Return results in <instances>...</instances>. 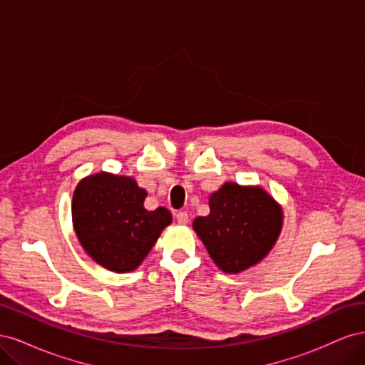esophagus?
<instances>
[{
	"instance_id": "1",
	"label": "esophagus",
	"mask_w": 365,
	"mask_h": 365,
	"mask_svg": "<svg viewBox=\"0 0 365 365\" xmlns=\"http://www.w3.org/2000/svg\"><path fill=\"white\" fill-rule=\"evenodd\" d=\"M175 217H176V220H178V224L185 225L187 222H189V215H187L185 212H178L175 215Z\"/></svg>"
}]
</instances>
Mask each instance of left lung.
I'll list each match as a JSON object with an SVG mask.
<instances>
[{
  "label": "left lung",
  "instance_id": "obj_1",
  "mask_svg": "<svg viewBox=\"0 0 365 365\" xmlns=\"http://www.w3.org/2000/svg\"><path fill=\"white\" fill-rule=\"evenodd\" d=\"M210 213L193 220L219 269L239 274L268 256L283 227V210L260 185L225 182L208 196Z\"/></svg>",
  "mask_w": 365,
  "mask_h": 365
}]
</instances>
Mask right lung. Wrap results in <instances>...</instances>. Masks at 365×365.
Segmentation results:
<instances>
[{
    "instance_id": "obj_1",
    "label": "right lung",
    "mask_w": 365,
    "mask_h": 365,
    "mask_svg": "<svg viewBox=\"0 0 365 365\" xmlns=\"http://www.w3.org/2000/svg\"><path fill=\"white\" fill-rule=\"evenodd\" d=\"M148 192L130 176L98 172L76 185L73 228L82 248L113 272L137 269L172 224L168 208H145Z\"/></svg>"
}]
</instances>
